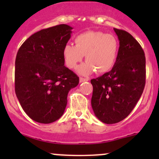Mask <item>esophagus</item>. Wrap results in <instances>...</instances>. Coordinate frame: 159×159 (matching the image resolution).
Here are the masks:
<instances>
[{
	"instance_id": "obj_1",
	"label": "esophagus",
	"mask_w": 159,
	"mask_h": 159,
	"mask_svg": "<svg viewBox=\"0 0 159 159\" xmlns=\"http://www.w3.org/2000/svg\"><path fill=\"white\" fill-rule=\"evenodd\" d=\"M89 81V79H88V78H80V79H79V81L81 83H82V82H85V81Z\"/></svg>"
}]
</instances>
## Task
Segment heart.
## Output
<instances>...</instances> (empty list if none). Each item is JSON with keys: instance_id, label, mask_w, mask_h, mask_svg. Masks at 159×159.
I'll return each instance as SVG.
<instances>
[{"instance_id": "1", "label": "heart", "mask_w": 159, "mask_h": 159, "mask_svg": "<svg viewBox=\"0 0 159 159\" xmlns=\"http://www.w3.org/2000/svg\"><path fill=\"white\" fill-rule=\"evenodd\" d=\"M75 45L66 44L62 54L65 65L75 69L85 55L87 61L78 68V73L89 75L96 70L105 74L111 70L116 62L119 50V42L115 35L102 31L88 30L77 35Z\"/></svg>"}]
</instances>
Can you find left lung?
Returning a JSON list of instances; mask_svg holds the SVG:
<instances>
[{
  "label": "left lung",
  "mask_w": 159,
  "mask_h": 159,
  "mask_svg": "<svg viewBox=\"0 0 159 159\" xmlns=\"http://www.w3.org/2000/svg\"><path fill=\"white\" fill-rule=\"evenodd\" d=\"M119 40L116 62L110 71L91 79V106L105 124H115L129 115L145 85V56L139 43L129 32L114 28Z\"/></svg>",
  "instance_id": "obj_1"
}]
</instances>
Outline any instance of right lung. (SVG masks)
Listing matches in <instances>:
<instances>
[{"instance_id":"obj_1","label":"right lung","mask_w":159,"mask_h":159,"mask_svg":"<svg viewBox=\"0 0 159 159\" xmlns=\"http://www.w3.org/2000/svg\"><path fill=\"white\" fill-rule=\"evenodd\" d=\"M73 28L59 25L29 37L15 60V93L25 113L42 124L62 116L69 91L79 78L65 66L62 51Z\"/></svg>"}]
</instances>
